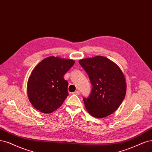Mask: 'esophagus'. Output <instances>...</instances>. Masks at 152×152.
Here are the masks:
<instances>
[{"instance_id":"obj_1","label":"esophagus","mask_w":152,"mask_h":152,"mask_svg":"<svg viewBox=\"0 0 152 152\" xmlns=\"http://www.w3.org/2000/svg\"><path fill=\"white\" fill-rule=\"evenodd\" d=\"M73 94H74V95H79L80 94V92H79V91H76L75 92H73L72 93Z\"/></svg>"}]
</instances>
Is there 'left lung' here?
<instances>
[{
	"instance_id": "obj_1",
	"label": "left lung",
	"mask_w": 152,
	"mask_h": 152,
	"mask_svg": "<svg viewBox=\"0 0 152 152\" xmlns=\"http://www.w3.org/2000/svg\"><path fill=\"white\" fill-rule=\"evenodd\" d=\"M79 64L92 86L89 96L83 98L88 113L97 118L111 114L121 105L126 95V80L121 69L102 56L82 59Z\"/></svg>"
}]
</instances>
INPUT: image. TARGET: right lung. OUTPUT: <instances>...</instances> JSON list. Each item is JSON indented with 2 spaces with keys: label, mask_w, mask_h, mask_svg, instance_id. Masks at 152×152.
Returning a JSON list of instances; mask_svg holds the SVG:
<instances>
[{
  "label": "right lung",
  "mask_w": 152,
  "mask_h": 152,
  "mask_svg": "<svg viewBox=\"0 0 152 152\" xmlns=\"http://www.w3.org/2000/svg\"><path fill=\"white\" fill-rule=\"evenodd\" d=\"M74 63L72 60L50 56L36 65L27 86L29 101L36 109L51 113L62 105L69 96V83L64 76Z\"/></svg>",
  "instance_id": "obj_1"
}]
</instances>
